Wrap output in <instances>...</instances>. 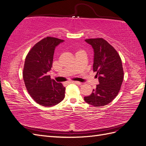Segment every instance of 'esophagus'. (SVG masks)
I'll use <instances>...</instances> for the list:
<instances>
[{
    "mask_svg": "<svg viewBox=\"0 0 146 146\" xmlns=\"http://www.w3.org/2000/svg\"><path fill=\"white\" fill-rule=\"evenodd\" d=\"M68 83H76L77 85H80L81 83L77 82V81H69L68 82Z\"/></svg>",
    "mask_w": 146,
    "mask_h": 146,
    "instance_id": "34e87169",
    "label": "esophagus"
}]
</instances>
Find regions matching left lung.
I'll return each mask as SVG.
<instances>
[{
    "label": "left lung",
    "mask_w": 146,
    "mask_h": 146,
    "mask_svg": "<svg viewBox=\"0 0 146 146\" xmlns=\"http://www.w3.org/2000/svg\"><path fill=\"white\" fill-rule=\"evenodd\" d=\"M85 41L94 49L93 71L97 72L99 84L84 100L94 107H103L111 102L120 91L123 78L122 61L115 48L104 39H87Z\"/></svg>",
    "instance_id": "8db88e82"
}]
</instances>
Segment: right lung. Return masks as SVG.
<instances>
[{
	"label": "right lung",
	"instance_id": "add662e5",
	"mask_svg": "<svg viewBox=\"0 0 146 146\" xmlns=\"http://www.w3.org/2000/svg\"><path fill=\"white\" fill-rule=\"evenodd\" d=\"M63 41L47 36L35 44L26 56L23 69L25 87L32 98L44 107H52L64 98L65 87L47 74L52 67L55 47Z\"/></svg>",
	"mask_w": 146,
	"mask_h": 146
}]
</instances>
